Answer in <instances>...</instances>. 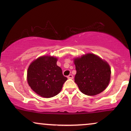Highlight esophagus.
Instances as JSON below:
<instances>
[{"label":"esophagus","instance_id":"34e87169","mask_svg":"<svg viewBox=\"0 0 131 131\" xmlns=\"http://www.w3.org/2000/svg\"><path fill=\"white\" fill-rule=\"evenodd\" d=\"M67 78L69 79H72L73 78V76L72 74H69V76H67Z\"/></svg>","mask_w":131,"mask_h":131}]
</instances>
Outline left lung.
Instances as JSON below:
<instances>
[{"instance_id":"obj_1","label":"left lung","mask_w":131,"mask_h":131,"mask_svg":"<svg viewBox=\"0 0 131 131\" xmlns=\"http://www.w3.org/2000/svg\"><path fill=\"white\" fill-rule=\"evenodd\" d=\"M76 74L74 82L83 94L89 96L104 91L110 80L111 69L105 61L93 53L74 59Z\"/></svg>"}]
</instances>
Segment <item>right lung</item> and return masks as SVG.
Returning a JSON list of instances; mask_svg holds the SVG:
<instances>
[{
	"label": "right lung",
	"mask_w": 131,
	"mask_h": 131,
	"mask_svg": "<svg viewBox=\"0 0 131 131\" xmlns=\"http://www.w3.org/2000/svg\"><path fill=\"white\" fill-rule=\"evenodd\" d=\"M57 58L51 56L39 57L30 64L27 82L32 90L42 97L51 98L58 94L67 78L57 65Z\"/></svg>",
	"instance_id": "1"
}]
</instances>
